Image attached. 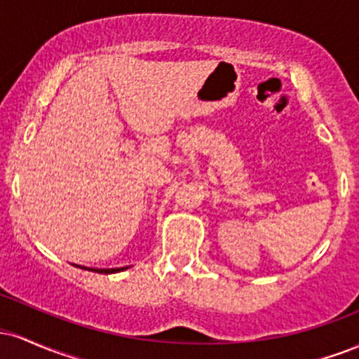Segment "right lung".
<instances>
[{
  "mask_svg": "<svg viewBox=\"0 0 359 359\" xmlns=\"http://www.w3.org/2000/svg\"><path fill=\"white\" fill-rule=\"evenodd\" d=\"M84 270H93V271H96V273H116V271H121L125 269H108V270H104V269H84Z\"/></svg>",
  "mask_w": 359,
  "mask_h": 359,
  "instance_id": "obj_1",
  "label": "right lung"
}]
</instances>
